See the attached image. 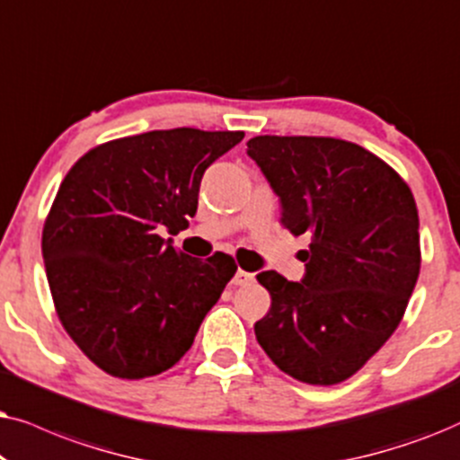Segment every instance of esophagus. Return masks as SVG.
I'll use <instances>...</instances> for the list:
<instances>
[{
	"label": "esophagus",
	"instance_id": "34e87169",
	"mask_svg": "<svg viewBox=\"0 0 460 460\" xmlns=\"http://www.w3.org/2000/svg\"><path fill=\"white\" fill-rule=\"evenodd\" d=\"M252 281H254V273L243 271V269H237L235 278L231 279V284H234V288H240V286H250Z\"/></svg>",
	"mask_w": 460,
	"mask_h": 460
}]
</instances>
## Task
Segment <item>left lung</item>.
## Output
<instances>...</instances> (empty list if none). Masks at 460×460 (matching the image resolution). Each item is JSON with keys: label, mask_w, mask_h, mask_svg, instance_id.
I'll use <instances>...</instances> for the list:
<instances>
[{"label": "left lung", "mask_w": 460, "mask_h": 460, "mask_svg": "<svg viewBox=\"0 0 460 460\" xmlns=\"http://www.w3.org/2000/svg\"><path fill=\"white\" fill-rule=\"evenodd\" d=\"M248 155L281 199L303 281L256 279L271 294L254 323L281 372L307 385L353 376L400 326L420 271L419 212L406 181L364 146L330 137H254Z\"/></svg>", "instance_id": "8db88e82"}]
</instances>
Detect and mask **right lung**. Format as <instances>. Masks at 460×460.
<instances>
[{
	"label": "right lung",
	"instance_id": "right-lung-1",
	"mask_svg": "<svg viewBox=\"0 0 460 460\" xmlns=\"http://www.w3.org/2000/svg\"><path fill=\"white\" fill-rule=\"evenodd\" d=\"M243 132L153 130L96 145L60 182L41 231L48 284L66 334L115 378L179 362L234 278V256L191 259L164 240L198 210L206 168Z\"/></svg>",
	"mask_w": 460,
	"mask_h": 460
}]
</instances>
